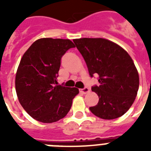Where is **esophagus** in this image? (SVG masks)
<instances>
[{
    "mask_svg": "<svg viewBox=\"0 0 151 151\" xmlns=\"http://www.w3.org/2000/svg\"><path fill=\"white\" fill-rule=\"evenodd\" d=\"M80 92H82V94H88V93H89L90 92V88L88 87H85L84 88H82L80 89Z\"/></svg>",
    "mask_w": 151,
    "mask_h": 151,
    "instance_id": "obj_1",
    "label": "esophagus"
}]
</instances>
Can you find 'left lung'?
<instances>
[{"instance_id":"8db88e82","label":"left lung","mask_w":151,"mask_h":151,"mask_svg":"<svg viewBox=\"0 0 151 151\" xmlns=\"http://www.w3.org/2000/svg\"><path fill=\"white\" fill-rule=\"evenodd\" d=\"M73 42L90 76H98L99 85L91 90L99 101L89 107L91 112L104 119L122 116L134 103L139 87V76L132 59L119 45L104 38H83Z\"/></svg>"}]
</instances>
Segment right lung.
<instances>
[{"label": "right lung", "mask_w": 151, "mask_h": 151, "mask_svg": "<svg viewBox=\"0 0 151 151\" xmlns=\"http://www.w3.org/2000/svg\"><path fill=\"white\" fill-rule=\"evenodd\" d=\"M69 39L37 40L25 52L16 75V91L29 116L44 123L57 122L70 110L76 88L57 85L63 56L75 47Z\"/></svg>", "instance_id": "right-lung-1"}]
</instances>
